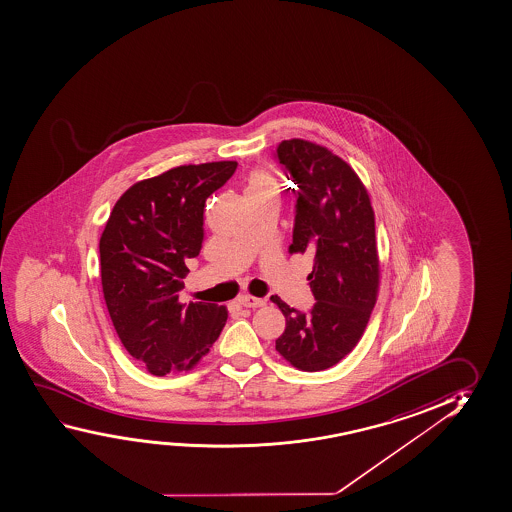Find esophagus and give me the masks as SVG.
<instances>
[{"label": "esophagus", "instance_id": "esophagus-1", "mask_svg": "<svg viewBox=\"0 0 512 512\" xmlns=\"http://www.w3.org/2000/svg\"><path fill=\"white\" fill-rule=\"evenodd\" d=\"M238 304L242 307H249V309H256V307L265 306L263 298L252 297V295H240L238 297Z\"/></svg>", "mask_w": 512, "mask_h": 512}]
</instances>
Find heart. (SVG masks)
<instances>
[{"label": "heart", "mask_w": 512, "mask_h": 512, "mask_svg": "<svg viewBox=\"0 0 512 512\" xmlns=\"http://www.w3.org/2000/svg\"><path fill=\"white\" fill-rule=\"evenodd\" d=\"M270 192L277 194V182H275L274 176L270 175L268 171H256L249 178L245 196H258V194H270Z\"/></svg>", "instance_id": "heart-1"}]
</instances>
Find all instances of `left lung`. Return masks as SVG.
<instances>
[{"label": "left lung", "mask_w": 512, "mask_h": 512, "mask_svg": "<svg viewBox=\"0 0 512 512\" xmlns=\"http://www.w3.org/2000/svg\"><path fill=\"white\" fill-rule=\"evenodd\" d=\"M297 196L290 252L313 254L307 275L316 304L300 313L274 295L286 328L275 350L302 371H323L350 353L366 330L380 263L374 237V212L366 187L346 162L304 139L277 146Z\"/></svg>", "instance_id": "obj_1"}]
</instances>
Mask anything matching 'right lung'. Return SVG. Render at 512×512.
Instances as JSON below:
<instances>
[{
  "label": "right lung",
  "instance_id": "obj_1",
  "mask_svg": "<svg viewBox=\"0 0 512 512\" xmlns=\"http://www.w3.org/2000/svg\"><path fill=\"white\" fill-rule=\"evenodd\" d=\"M237 169L235 161L189 164L123 192L100 237L107 311L125 350L155 376L189 371L228 320L226 307L180 302L205 238V203Z\"/></svg>",
  "mask_w": 512,
  "mask_h": 512
}]
</instances>
